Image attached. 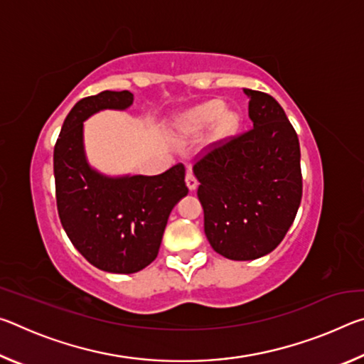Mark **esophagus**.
<instances>
[{
  "label": "esophagus",
  "mask_w": 364,
  "mask_h": 364,
  "mask_svg": "<svg viewBox=\"0 0 364 364\" xmlns=\"http://www.w3.org/2000/svg\"><path fill=\"white\" fill-rule=\"evenodd\" d=\"M197 184H199V183H197L194 175L193 173H188L186 175V186H188V189L189 191H196L197 189Z\"/></svg>",
  "instance_id": "obj_1"
}]
</instances>
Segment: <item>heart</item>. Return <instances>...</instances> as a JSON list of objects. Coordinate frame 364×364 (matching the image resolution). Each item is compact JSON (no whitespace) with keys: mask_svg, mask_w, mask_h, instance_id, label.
<instances>
[{"mask_svg":"<svg viewBox=\"0 0 364 364\" xmlns=\"http://www.w3.org/2000/svg\"><path fill=\"white\" fill-rule=\"evenodd\" d=\"M218 139L232 136L241 125V119L232 110H226L223 101L212 100L186 110L176 119V133L181 139H191L210 130L214 123Z\"/></svg>","mask_w":364,"mask_h":364,"instance_id":"b5f03b06","label":"heart"}]
</instances>
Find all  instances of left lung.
I'll list each match as a JSON object with an SVG mask.
<instances>
[{
    "instance_id": "1",
    "label": "left lung",
    "mask_w": 364,
    "mask_h": 364,
    "mask_svg": "<svg viewBox=\"0 0 364 364\" xmlns=\"http://www.w3.org/2000/svg\"><path fill=\"white\" fill-rule=\"evenodd\" d=\"M244 93L254 128L215 146L193 168L208 242L239 262L278 247L301 200L300 144L284 109L262 91Z\"/></svg>"
}]
</instances>
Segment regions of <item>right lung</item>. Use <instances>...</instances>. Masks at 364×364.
Here are the masks:
<instances>
[{
    "instance_id": "add662e5",
    "label": "right lung",
    "mask_w": 364,
    "mask_h": 364,
    "mask_svg": "<svg viewBox=\"0 0 364 364\" xmlns=\"http://www.w3.org/2000/svg\"><path fill=\"white\" fill-rule=\"evenodd\" d=\"M130 91H102L80 100L65 117L54 146L60 223L93 267L132 274L156 260L173 207L184 196V167L162 175H106L90 164L85 122L102 110H127Z\"/></svg>"
}]
</instances>
